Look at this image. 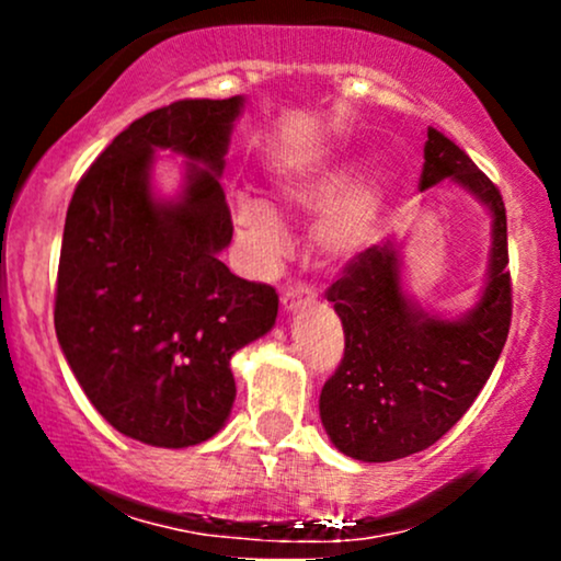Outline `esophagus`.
Wrapping results in <instances>:
<instances>
[{
    "mask_svg": "<svg viewBox=\"0 0 561 561\" xmlns=\"http://www.w3.org/2000/svg\"><path fill=\"white\" fill-rule=\"evenodd\" d=\"M313 298V289L306 287V285H295V287H287L285 293H282V308L285 311H298L300 302L311 300Z\"/></svg>",
    "mask_w": 561,
    "mask_h": 561,
    "instance_id": "esophagus-1",
    "label": "esophagus"
}]
</instances>
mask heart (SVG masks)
Instances as JSON below:
<instances>
[{"instance_id": "obj_1", "label": "heart", "mask_w": 561, "mask_h": 561, "mask_svg": "<svg viewBox=\"0 0 561 561\" xmlns=\"http://www.w3.org/2000/svg\"><path fill=\"white\" fill-rule=\"evenodd\" d=\"M282 197L295 214L324 216L317 242L334 261H351L377 242L385 224L382 184L366 179L351 158H330L311 169L293 173L279 184ZM234 224L255 263H274L287 248V227L268 199L255 195L234 197Z\"/></svg>"}]
</instances>
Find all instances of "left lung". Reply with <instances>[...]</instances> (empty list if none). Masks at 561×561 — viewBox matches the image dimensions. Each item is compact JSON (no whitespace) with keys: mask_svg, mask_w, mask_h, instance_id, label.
Masks as SVG:
<instances>
[{"mask_svg":"<svg viewBox=\"0 0 561 561\" xmlns=\"http://www.w3.org/2000/svg\"><path fill=\"white\" fill-rule=\"evenodd\" d=\"M450 182L491 216V253L478 300L459 317L424 311L403 279V242L364 250L327 298L345 330V356L327 379L319 416L340 454L396 461L440 440L480 396L512 321L506 208L465 150L427 128L420 192Z\"/></svg>","mask_w":561,"mask_h":561,"instance_id":"1","label":"left lung"}]
</instances>
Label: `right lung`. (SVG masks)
<instances>
[{
  "label": "right lung",
  "instance_id": "right-lung-1",
  "mask_svg": "<svg viewBox=\"0 0 561 561\" xmlns=\"http://www.w3.org/2000/svg\"><path fill=\"white\" fill-rule=\"evenodd\" d=\"M244 96L141 115L83 173L68 205L55 332L92 405L131 440L186 448L234 405L231 356L272 332L274 287L218 261L231 242L224 156ZM160 151L185 160L176 196L154 190Z\"/></svg>",
  "mask_w": 561,
  "mask_h": 561
}]
</instances>
